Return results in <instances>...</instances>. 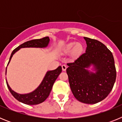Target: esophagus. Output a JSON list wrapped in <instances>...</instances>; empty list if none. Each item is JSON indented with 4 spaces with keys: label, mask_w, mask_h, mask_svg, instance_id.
Listing matches in <instances>:
<instances>
[{
    "label": "esophagus",
    "mask_w": 122,
    "mask_h": 122,
    "mask_svg": "<svg viewBox=\"0 0 122 122\" xmlns=\"http://www.w3.org/2000/svg\"><path fill=\"white\" fill-rule=\"evenodd\" d=\"M62 70L63 71H65L66 70V68H67V66H66V65H62Z\"/></svg>",
    "instance_id": "obj_1"
}]
</instances>
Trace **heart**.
<instances>
[{
    "label": "heart",
    "mask_w": 122,
    "mask_h": 122,
    "mask_svg": "<svg viewBox=\"0 0 122 122\" xmlns=\"http://www.w3.org/2000/svg\"><path fill=\"white\" fill-rule=\"evenodd\" d=\"M73 49V54L74 55H78L82 52L83 47L80 43H76L75 42L70 43L65 46V50L66 51H70Z\"/></svg>",
    "instance_id": "obj_1"
}]
</instances>
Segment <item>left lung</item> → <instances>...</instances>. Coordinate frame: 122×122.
Wrapping results in <instances>:
<instances>
[{
    "instance_id": "obj_1",
    "label": "left lung",
    "mask_w": 122,
    "mask_h": 122,
    "mask_svg": "<svg viewBox=\"0 0 122 122\" xmlns=\"http://www.w3.org/2000/svg\"><path fill=\"white\" fill-rule=\"evenodd\" d=\"M86 52L68 63L66 73L71 90L78 101L95 104L107 97L114 87L116 69L112 52L97 40L84 37ZM93 66L95 72L87 70Z\"/></svg>"
}]
</instances>
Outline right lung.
Returning <instances> with one entry per match:
<instances>
[{"instance_id": "add662e5", "label": "right lung", "mask_w": 122, "mask_h": 122, "mask_svg": "<svg viewBox=\"0 0 122 122\" xmlns=\"http://www.w3.org/2000/svg\"><path fill=\"white\" fill-rule=\"evenodd\" d=\"M49 40H49V36H46V37L41 38V39L32 40L28 41L25 42V43H22V45H19L16 49H14L12 52H11L8 65L9 64L15 52H16L21 48H46L48 46ZM61 72H62V67H61V66H59L57 68L54 70L47 71L46 75L44 77L43 79L42 82L40 84V86L34 91L30 93H26V94H19V93L14 92L12 89H11L6 80V85H7V87H8L10 93L12 94V95L17 100L25 104L35 105V104L43 103L49 97L51 91L52 90V86H53L54 83L56 81L59 74L61 73Z\"/></svg>"}]
</instances>
